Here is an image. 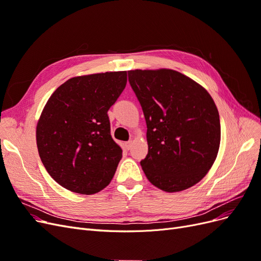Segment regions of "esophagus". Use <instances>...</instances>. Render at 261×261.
I'll return each instance as SVG.
<instances>
[{"label":"esophagus","instance_id":"1","mask_svg":"<svg viewBox=\"0 0 261 261\" xmlns=\"http://www.w3.org/2000/svg\"><path fill=\"white\" fill-rule=\"evenodd\" d=\"M132 145H133V141L132 140L126 141V143H125V148L127 149V150H129L132 148Z\"/></svg>","mask_w":261,"mask_h":261}]
</instances>
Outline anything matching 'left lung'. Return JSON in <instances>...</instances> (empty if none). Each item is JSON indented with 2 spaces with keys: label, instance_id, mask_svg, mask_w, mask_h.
<instances>
[{
  "label": "left lung",
  "instance_id": "obj_1",
  "mask_svg": "<svg viewBox=\"0 0 261 261\" xmlns=\"http://www.w3.org/2000/svg\"><path fill=\"white\" fill-rule=\"evenodd\" d=\"M147 124L148 154L140 161L155 187L194 186L215 162L221 139L218 109L208 91L173 69L128 70Z\"/></svg>",
  "mask_w": 261,
  "mask_h": 261
}]
</instances>
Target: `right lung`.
I'll return each instance as SVG.
<instances>
[{
  "mask_svg": "<svg viewBox=\"0 0 261 261\" xmlns=\"http://www.w3.org/2000/svg\"><path fill=\"white\" fill-rule=\"evenodd\" d=\"M127 83L126 72L73 77L55 90L37 124L39 155L51 177L70 192L92 195L113 178L122 149L108 116Z\"/></svg>",
  "mask_w": 261,
  "mask_h": 261,
  "instance_id": "right-lung-1",
  "label": "right lung"
}]
</instances>
